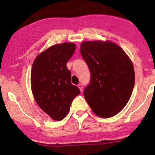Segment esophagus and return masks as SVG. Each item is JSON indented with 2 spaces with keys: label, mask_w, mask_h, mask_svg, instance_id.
<instances>
[{
  "label": "esophagus",
  "mask_w": 155,
  "mask_h": 155,
  "mask_svg": "<svg viewBox=\"0 0 155 155\" xmlns=\"http://www.w3.org/2000/svg\"><path fill=\"white\" fill-rule=\"evenodd\" d=\"M78 87H79V89L80 90V91H82V88H83V86L81 84H78Z\"/></svg>",
  "instance_id": "esophagus-1"
}]
</instances>
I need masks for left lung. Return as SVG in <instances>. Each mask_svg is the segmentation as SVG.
Returning a JSON list of instances; mask_svg holds the SVG:
<instances>
[{"label":"left lung","instance_id":"8db88e82","mask_svg":"<svg viewBox=\"0 0 155 155\" xmlns=\"http://www.w3.org/2000/svg\"><path fill=\"white\" fill-rule=\"evenodd\" d=\"M80 51L91 74L84 95L92 111L101 118L117 114L127 104L135 83L130 58L111 41H87Z\"/></svg>","mask_w":155,"mask_h":155}]
</instances>
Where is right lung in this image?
I'll return each mask as SVG.
<instances>
[{"label": "right lung", "mask_w": 155, "mask_h": 155, "mask_svg": "<svg viewBox=\"0 0 155 155\" xmlns=\"http://www.w3.org/2000/svg\"><path fill=\"white\" fill-rule=\"evenodd\" d=\"M76 49L71 42L55 44L41 52L33 61L31 73L32 93L36 104L52 120H63L79 89L71 82L66 66Z\"/></svg>", "instance_id": "1"}]
</instances>
